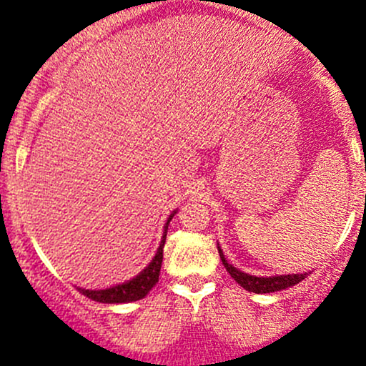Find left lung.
Returning <instances> with one entry per match:
<instances>
[{
  "instance_id": "left-lung-1",
  "label": "left lung",
  "mask_w": 366,
  "mask_h": 366,
  "mask_svg": "<svg viewBox=\"0 0 366 366\" xmlns=\"http://www.w3.org/2000/svg\"><path fill=\"white\" fill-rule=\"evenodd\" d=\"M217 252H219L221 262H223V265L227 267V271L230 272L232 278H234L235 282L242 287V289L248 290V292H254V294L278 292V290L289 289V287L297 285L299 282H302V280L308 276L306 272H302V274H285V276H269V278H258V276L246 274V272L239 271L237 267H234L232 264H228V260L224 258V254H223V252H221L219 246H217Z\"/></svg>"
}]
</instances>
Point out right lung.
Segmentation results:
<instances>
[{
    "label": "right lung",
    "instance_id": "1",
    "mask_svg": "<svg viewBox=\"0 0 366 366\" xmlns=\"http://www.w3.org/2000/svg\"><path fill=\"white\" fill-rule=\"evenodd\" d=\"M175 216V212L169 214L168 221H166L164 234H162V241L157 248L156 257L152 258L149 265L139 272L136 278L129 280V282L122 283V285L109 287L104 290H86V289H77L81 294H84L86 297L94 299L97 302H108V305H114V302H132L143 299L147 294L152 290V287L159 282V272H161V264H162V248H164L166 242V232H168V224L172 221V217Z\"/></svg>",
    "mask_w": 366,
    "mask_h": 366
}]
</instances>
